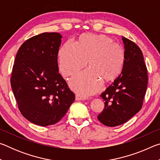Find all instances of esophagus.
<instances>
[{
  "label": "esophagus",
  "instance_id": "obj_1",
  "mask_svg": "<svg viewBox=\"0 0 160 160\" xmlns=\"http://www.w3.org/2000/svg\"><path fill=\"white\" fill-rule=\"evenodd\" d=\"M85 97L81 95L80 94H76V95H75V99L76 100H85Z\"/></svg>",
  "mask_w": 160,
  "mask_h": 160
}]
</instances>
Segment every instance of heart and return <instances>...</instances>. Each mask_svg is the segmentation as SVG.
<instances>
[{
  "label": "heart",
  "instance_id": "b5f03b06",
  "mask_svg": "<svg viewBox=\"0 0 160 160\" xmlns=\"http://www.w3.org/2000/svg\"><path fill=\"white\" fill-rule=\"evenodd\" d=\"M87 65L90 70L77 75L70 81L78 94L88 95L103 85L112 82L121 75L125 66L123 50L110 37L104 34H82L78 44L68 41L58 53L59 69L64 77L72 76Z\"/></svg>",
  "mask_w": 160,
  "mask_h": 160
}]
</instances>
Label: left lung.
<instances>
[{
	"mask_svg": "<svg viewBox=\"0 0 160 160\" xmlns=\"http://www.w3.org/2000/svg\"><path fill=\"white\" fill-rule=\"evenodd\" d=\"M122 39L126 56L123 71L100 95L104 108L97 118L109 127L126 123L141 109L148 82L142 51L130 39Z\"/></svg>",
	"mask_w": 160,
	"mask_h": 160,
	"instance_id": "left-lung-1",
	"label": "left lung"
}]
</instances>
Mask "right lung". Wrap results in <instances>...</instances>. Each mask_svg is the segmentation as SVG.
<instances>
[{"instance_id":"add662e5","label":"right lung","mask_w":160,"mask_h":160,"mask_svg":"<svg viewBox=\"0 0 160 160\" xmlns=\"http://www.w3.org/2000/svg\"><path fill=\"white\" fill-rule=\"evenodd\" d=\"M61 39L57 32L36 35L26 40L16 54L11 88L22 115L36 125L58 122L75 100L58 72Z\"/></svg>"}]
</instances>
